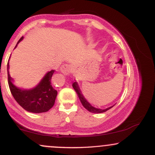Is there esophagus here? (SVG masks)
<instances>
[{"label":"esophagus","mask_w":155,"mask_h":155,"mask_svg":"<svg viewBox=\"0 0 155 155\" xmlns=\"http://www.w3.org/2000/svg\"><path fill=\"white\" fill-rule=\"evenodd\" d=\"M71 71V67L68 64H64L60 68V71L63 73V74H68Z\"/></svg>","instance_id":"obj_1"}]
</instances>
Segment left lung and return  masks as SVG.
Returning a JSON list of instances; mask_svg holds the SVG:
<instances>
[{"instance_id": "8db88e82", "label": "left lung", "mask_w": 155, "mask_h": 155, "mask_svg": "<svg viewBox=\"0 0 155 155\" xmlns=\"http://www.w3.org/2000/svg\"><path fill=\"white\" fill-rule=\"evenodd\" d=\"M72 86H73V87H74V90H75L76 94L78 95V97H79V98L80 101H81V104L83 105L84 107L87 110V111H89L90 112H92V113H96V114L104 113V112H106V111H108V110H109L110 108H112L114 106H114H111V107L106 108H105V109H101V108H95L94 106H92L86 100V98H85L84 97V95L81 94V90H80L79 84H78V83L76 82V81L74 82Z\"/></svg>"}]
</instances>
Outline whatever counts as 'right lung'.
Returning <instances> with one entry per match:
<instances>
[{
	"label": "right lung",
	"mask_w": 155,
	"mask_h": 155,
	"mask_svg": "<svg viewBox=\"0 0 155 155\" xmlns=\"http://www.w3.org/2000/svg\"><path fill=\"white\" fill-rule=\"evenodd\" d=\"M23 39L22 37L17 42V44ZM9 64H7L8 81L11 92L15 97V101L19 106L31 113H43L49 111L54 106L58 92L53 88L51 79L54 70L48 71L43 79L40 81L35 87L29 89H22L17 87L13 83V79L9 74Z\"/></svg>",
	"instance_id": "add662e5"
}]
</instances>
